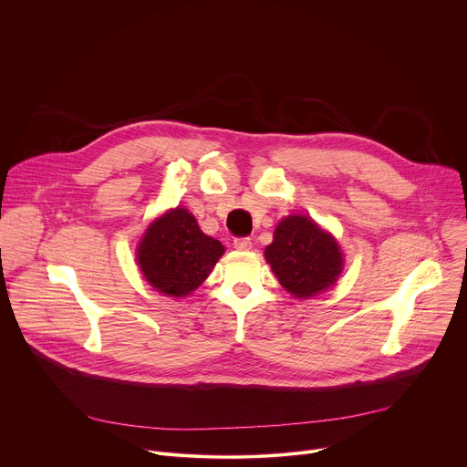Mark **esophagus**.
<instances>
[{
    "label": "esophagus",
    "mask_w": 467,
    "mask_h": 467,
    "mask_svg": "<svg viewBox=\"0 0 467 467\" xmlns=\"http://www.w3.org/2000/svg\"><path fill=\"white\" fill-rule=\"evenodd\" d=\"M234 247L238 251H247V249H251V240L249 238H236L234 240Z\"/></svg>",
    "instance_id": "34e87169"
}]
</instances>
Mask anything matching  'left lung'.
I'll return each instance as SVG.
<instances>
[{
  "label": "left lung",
  "mask_w": 467,
  "mask_h": 467,
  "mask_svg": "<svg viewBox=\"0 0 467 467\" xmlns=\"http://www.w3.org/2000/svg\"><path fill=\"white\" fill-rule=\"evenodd\" d=\"M281 286L297 299L314 297L335 285L344 270L337 238L308 216H286L264 251Z\"/></svg>",
  "instance_id": "8db88e82"
}]
</instances>
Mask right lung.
<instances>
[{"label":"right lung","mask_w":467,"mask_h":467,"mask_svg":"<svg viewBox=\"0 0 467 467\" xmlns=\"http://www.w3.org/2000/svg\"><path fill=\"white\" fill-rule=\"evenodd\" d=\"M225 247L199 229L182 207L150 223L139 242L137 262L144 279L161 294L186 297L202 285Z\"/></svg>","instance_id":"add662e5"}]
</instances>
